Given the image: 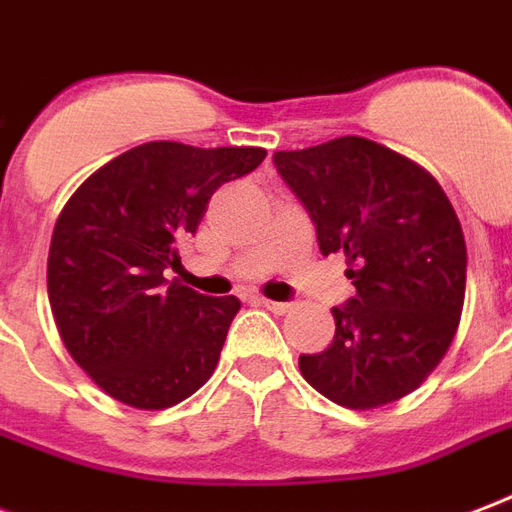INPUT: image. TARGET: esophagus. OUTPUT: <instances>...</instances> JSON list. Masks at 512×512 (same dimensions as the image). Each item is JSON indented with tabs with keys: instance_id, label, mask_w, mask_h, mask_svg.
<instances>
[{
	"instance_id": "34e87169",
	"label": "esophagus",
	"mask_w": 512,
	"mask_h": 512,
	"mask_svg": "<svg viewBox=\"0 0 512 512\" xmlns=\"http://www.w3.org/2000/svg\"><path fill=\"white\" fill-rule=\"evenodd\" d=\"M257 303L260 306H265L268 311H273V314H287L292 308V303H282V300H268V298H257Z\"/></svg>"
}]
</instances>
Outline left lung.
<instances>
[{
	"mask_svg": "<svg viewBox=\"0 0 512 512\" xmlns=\"http://www.w3.org/2000/svg\"><path fill=\"white\" fill-rule=\"evenodd\" d=\"M273 163L322 255H346L357 290L333 308V343L300 354V373L354 411L395 403L438 368L462 317L467 247L454 206L419 163L362 136L273 152Z\"/></svg>",
	"mask_w": 512,
	"mask_h": 512,
	"instance_id": "obj_1",
	"label": "left lung"
}]
</instances>
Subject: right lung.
Wrapping results in <instances>:
<instances>
[{
  "label": "right lung",
  "instance_id": "add662e5",
  "mask_svg": "<svg viewBox=\"0 0 512 512\" xmlns=\"http://www.w3.org/2000/svg\"><path fill=\"white\" fill-rule=\"evenodd\" d=\"M263 147L147 142L93 171L53 228L48 298L72 360L120 403L161 411L209 381L239 298L166 282L214 190Z\"/></svg>",
  "mask_w": 512,
  "mask_h": 512
}]
</instances>
